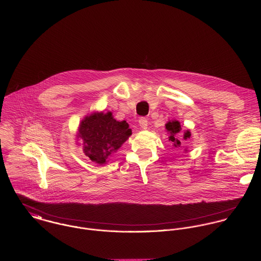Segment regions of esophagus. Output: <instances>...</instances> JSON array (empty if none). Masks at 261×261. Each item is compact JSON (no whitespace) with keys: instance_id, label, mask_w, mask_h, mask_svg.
<instances>
[{"instance_id":"34e87169","label":"esophagus","mask_w":261,"mask_h":261,"mask_svg":"<svg viewBox=\"0 0 261 261\" xmlns=\"http://www.w3.org/2000/svg\"><path fill=\"white\" fill-rule=\"evenodd\" d=\"M138 123H139V126L141 129L145 130L147 128V119L146 118H140Z\"/></svg>"}]
</instances>
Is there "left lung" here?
<instances>
[{
  "instance_id": "8db88e82",
  "label": "left lung",
  "mask_w": 261,
  "mask_h": 261,
  "mask_svg": "<svg viewBox=\"0 0 261 261\" xmlns=\"http://www.w3.org/2000/svg\"><path fill=\"white\" fill-rule=\"evenodd\" d=\"M165 128L167 130V132L169 133V140L172 142V145L174 147H179L180 146V137H182L185 140L188 139L191 137V132L189 130H186L181 136V133H180V124L178 121H169L166 125H165Z\"/></svg>"
}]
</instances>
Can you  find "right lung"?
<instances>
[{"label":"right lung","instance_id":"obj_1","mask_svg":"<svg viewBox=\"0 0 261 261\" xmlns=\"http://www.w3.org/2000/svg\"><path fill=\"white\" fill-rule=\"evenodd\" d=\"M132 134L126 121L119 122L113 114L94 113L86 117L79 128L77 138L84 141V153L97 164H106Z\"/></svg>","mask_w":261,"mask_h":261}]
</instances>
